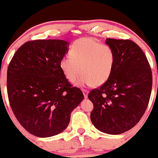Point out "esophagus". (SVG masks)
<instances>
[{
	"label": "esophagus",
	"mask_w": 158,
	"mask_h": 158,
	"mask_svg": "<svg viewBox=\"0 0 158 158\" xmlns=\"http://www.w3.org/2000/svg\"><path fill=\"white\" fill-rule=\"evenodd\" d=\"M82 90H83V93H84V98L86 99V98H87V96H88V90L87 89H83Z\"/></svg>",
	"instance_id": "obj_1"
}]
</instances>
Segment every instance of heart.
Masks as SVG:
<instances>
[{
  "label": "heart",
  "instance_id": "heart-1",
  "mask_svg": "<svg viewBox=\"0 0 158 158\" xmlns=\"http://www.w3.org/2000/svg\"><path fill=\"white\" fill-rule=\"evenodd\" d=\"M115 63V53L109 45L102 44L89 38L76 40L60 61L65 77L74 83L82 72L81 85L100 86L109 79Z\"/></svg>",
  "mask_w": 158,
  "mask_h": 158
}]
</instances>
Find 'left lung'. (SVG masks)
<instances>
[{"instance_id":"obj_1","label":"left lung","mask_w":158,"mask_h":158,"mask_svg":"<svg viewBox=\"0 0 158 158\" xmlns=\"http://www.w3.org/2000/svg\"><path fill=\"white\" fill-rule=\"evenodd\" d=\"M115 53L109 79L88 94L93 102L90 119L108 134L130 130L143 116L150 99L152 73L142 49L131 40L107 38Z\"/></svg>"}]
</instances>
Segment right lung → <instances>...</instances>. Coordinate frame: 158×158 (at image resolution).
I'll return each instance as SVG.
<instances>
[{
	"mask_svg": "<svg viewBox=\"0 0 158 158\" xmlns=\"http://www.w3.org/2000/svg\"><path fill=\"white\" fill-rule=\"evenodd\" d=\"M62 40H35L15 52L7 69L9 102L20 124L34 135L50 137L63 131L71 113L84 99L60 67L68 52Z\"/></svg>",
	"mask_w": 158,
	"mask_h": 158,
	"instance_id": "add662e5",
	"label": "right lung"
}]
</instances>
